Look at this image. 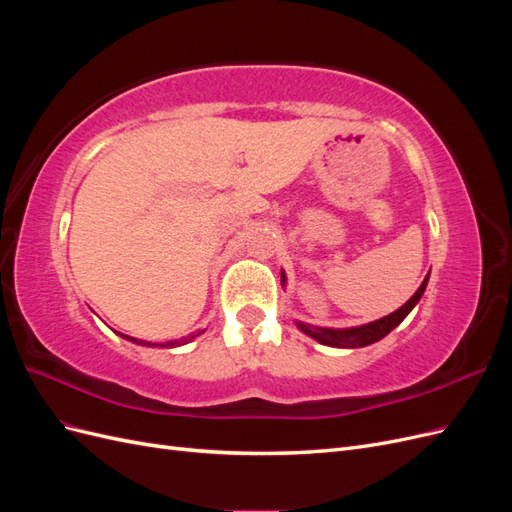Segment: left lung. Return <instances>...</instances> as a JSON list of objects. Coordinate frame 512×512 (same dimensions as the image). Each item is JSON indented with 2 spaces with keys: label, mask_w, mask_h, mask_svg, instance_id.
Masks as SVG:
<instances>
[{
  "label": "left lung",
  "mask_w": 512,
  "mask_h": 512,
  "mask_svg": "<svg viewBox=\"0 0 512 512\" xmlns=\"http://www.w3.org/2000/svg\"><path fill=\"white\" fill-rule=\"evenodd\" d=\"M282 277H284V273H282ZM427 282H429V273H427V277L423 280V284L418 286V290L412 294V297L404 305H401L399 309H395L393 314L384 316L380 320H374V322L361 324V327L329 329V327H314V324L299 322V320H297V327L305 335L316 339V342H320L324 346H331V348H363V346H369V344H376V342H380L382 337L389 335L395 327H399L401 322H404V318L412 312L414 305L421 301L423 292L427 288Z\"/></svg>",
  "instance_id": "left-lung-1"
}]
</instances>
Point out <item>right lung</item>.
I'll return each mask as SVG.
<instances>
[{"label": "right lung", "mask_w": 512, "mask_h": 512, "mask_svg": "<svg viewBox=\"0 0 512 512\" xmlns=\"http://www.w3.org/2000/svg\"><path fill=\"white\" fill-rule=\"evenodd\" d=\"M200 333H205V331H198V333H194V335H190V337H183V339H175V342H166V344H151V342H143V339H136V337H130V335H121V333H117V335H121V337H126L128 342H134V344H141V346H160V348H175V346H183V344H188V342H192L194 337H198Z\"/></svg>", "instance_id": "obj_1"}]
</instances>
